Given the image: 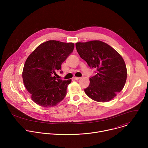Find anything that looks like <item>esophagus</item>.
<instances>
[{
	"mask_svg": "<svg viewBox=\"0 0 148 148\" xmlns=\"http://www.w3.org/2000/svg\"><path fill=\"white\" fill-rule=\"evenodd\" d=\"M81 77H74V79H77V80H78V79H81Z\"/></svg>",
	"mask_w": 148,
	"mask_h": 148,
	"instance_id": "esophagus-1",
	"label": "esophagus"
}]
</instances>
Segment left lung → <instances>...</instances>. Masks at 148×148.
<instances>
[{
  "mask_svg": "<svg viewBox=\"0 0 148 148\" xmlns=\"http://www.w3.org/2000/svg\"><path fill=\"white\" fill-rule=\"evenodd\" d=\"M75 47L80 57L89 67L97 70L90 78V85L84 90L92 99L106 102L112 99L123 89L127 70L122 56L108 44L99 40L78 42Z\"/></svg>",
  "mask_w": 148,
  "mask_h": 148,
  "instance_id": "left-lung-1",
  "label": "left lung"
}]
</instances>
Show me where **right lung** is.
I'll list each match as a JSON object with an SVG mask.
<instances>
[{
	"instance_id": "add662e5",
	"label": "right lung",
	"mask_w": 148,
	"mask_h": 148,
	"mask_svg": "<svg viewBox=\"0 0 148 148\" xmlns=\"http://www.w3.org/2000/svg\"><path fill=\"white\" fill-rule=\"evenodd\" d=\"M74 48L73 43L49 40L40 45L27 57L23 81L32 99L40 106L54 107L66 97L71 79H56L54 75Z\"/></svg>"
}]
</instances>
